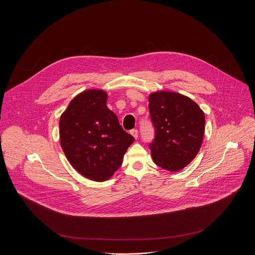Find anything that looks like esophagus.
<instances>
[{
	"label": "esophagus",
	"mask_w": 255,
	"mask_h": 255,
	"mask_svg": "<svg viewBox=\"0 0 255 255\" xmlns=\"http://www.w3.org/2000/svg\"><path fill=\"white\" fill-rule=\"evenodd\" d=\"M130 134H131L135 139H137V137H138V130H137V129H131V130H130Z\"/></svg>",
	"instance_id": "obj_1"
}]
</instances>
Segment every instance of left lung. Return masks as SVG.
Here are the masks:
<instances>
[{"label": "left lung", "instance_id": "1", "mask_svg": "<svg viewBox=\"0 0 255 255\" xmlns=\"http://www.w3.org/2000/svg\"><path fill=\"white\" fill-rule=\"evenodd\" d=\"M149 112L155 136L149 143L154 163L171 172L188 165L203 140L205 116L190 98L177 92L149 95Z\"/></svg>", "mask_w": 255, "mask_h": 255}]
</instances>
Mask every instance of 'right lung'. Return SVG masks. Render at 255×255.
<instances>
[{
	"label": "right lung",
	"instance_id": "add662e5",
	"mask_svg": "<svg viewBox=\"0 0 255 255\" xmlns=\"http://www.w3.org/2000/svg\"><path fill=\"white\" fill-rule=\"evenodd\" d=\"M60 140L66 157L83 177L104 182L121 167L134 137L107 107V93L89 89L75 96L60 119Z\"/></svg>",
	"mask_w": 255,
	"mask_h": 255
}]
</instances>
